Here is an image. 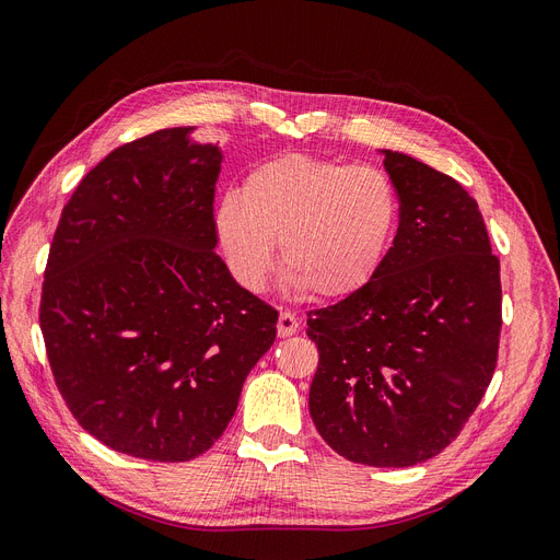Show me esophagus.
Returning <instances> with one entry per match:
<instances>
[{"label":"esophagus","instance_id":"obj_1","mask_svg":"<svg viewBox=\"0 0 560 560\" xmlns=\"http://www.w3.org/2000/svg\"><path fill=\"white\" fill-rule=\"evenodd\" d=\"M300 329V320L295 318V313H288V311H281L279 313V323H277V334L279 338H288L298 334Z\"/></svg>","mask_w":560,"mask_h":560}]
</instances>
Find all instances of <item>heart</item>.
<instances>
[{
  "label": "heart",
  "instance_id": "heart-1",
  "mask_svg": "<svg viewBox=\"0 0 560 560\" xmlns=\"http://www.w3.org/2000/svg\"><path fill=\"white\" fill-rule=\"evenodd\" d=\"M400 222V199L380 168L308 155L258 164L242 194L226 191L214 231L233 277L258 290L281 242L288 283L313 298L354 295L382 267Z\"/></svg>",
  "mask_w": 560,
  "mask_h": 560
}]
</instances>
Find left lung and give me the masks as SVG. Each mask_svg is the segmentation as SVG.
Segmentation results:
<instances>
[{"label": "left lung", "mask_w": 560, "mask_h": 560, "mask_svg": "<svg viewBox=\"0 0 560 560\" xmlns=\"http://www.w3.org/2000/svg\"><path fill=\"white\" fill-rule=\"evenodd\" d=\"M380 153L400 199L398 233L366 285L308 313L320 352L308 411L346 459L411 467L442 453L485 396L501 279L469 191L405 153Z\"/></svg>", "instance_id": "left-lung-1"}]
</instances>
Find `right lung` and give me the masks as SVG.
Wrapping results in <instances>:
<instances>
[{"mask_svg": "<svg viewBox=\"0 0 560 560\" xmlns=\"http://www.w3.org/2000/svg\"><path fill=\"white\" fill-rule=\"evenodd\" d=\"M166 128L118 145L72 191L50 247L40 331L59 392L105 446L206 453L233 419L279 313L214 254L220 143Z\"/></svg>", "mask_w": 560, "mask_h": 560, "instance_id": "add662e5", "label": "right lung"}]
</instances>
